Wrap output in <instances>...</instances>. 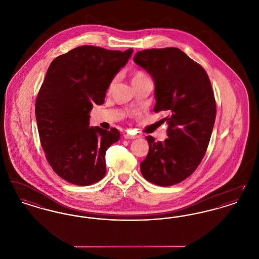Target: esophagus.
Wrapping results in <instances>:
<instances>
[{"label": "esophagus", "instance_id": "1", "mask_svg": "<svg viewBox=\"0 0 259 259\" xmlns=\"http://www.w3.org/2000/svg\"><path fill=\"white\" fill-rule=\"evenodd\" d=\"M124 138H125L126 140H134V139H137L138 137L136 135H132V134L127 133V134H125V135H124Z\"/></svg>", "mask_w": 259, "mask_h": 259}]
</instances>
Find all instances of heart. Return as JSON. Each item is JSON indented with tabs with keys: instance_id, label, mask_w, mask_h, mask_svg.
<instances>
[{
	"instance_id": "obj_1",
	"label": "heart",
	"mask_w": 259,
	"mask_h": 259,
	"mask_svg": "<svg viewBox=\"0 0 259 259\" xmlns=\"http://www.w3.org/2000/svg\"><path fill=\"white\" fill-rule=\"evenodd\" d=\"M144 78H147V75L144 74V73H142V72H135L133 75H132V83H134L136 81H138V80H141V79H144ZM115 78L114 79H112L111 80V83H110V89H111L113 85H114V83H115Z\"/></svg>"
}]
</instances>
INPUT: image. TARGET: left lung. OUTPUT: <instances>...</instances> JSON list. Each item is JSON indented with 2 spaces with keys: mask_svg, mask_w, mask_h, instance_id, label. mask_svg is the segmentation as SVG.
<instances>
[{
  "mask_svg": "<svg viewBox=\"0 0 259 259\" xmlns=\"http://www.w3.org/2000/svg\"><path fill=\"white\" fill-rule=\"evenodd\" d=\"M134 61L154 81L155 112L167 111L164 142L146 137L149 150L141 163L143 177L170 186L196 170L209 145L215 120V101L206 71L175 48L139 51Z\"/></svg>",
  "mask_w": 259,
  "mask_h": 259,
  "instance_id": "1",
  "label": "left lung"
}]
</instances>
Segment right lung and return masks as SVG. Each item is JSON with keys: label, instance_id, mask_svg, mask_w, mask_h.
Masks as SVG:
<instances>
[{"label": "right lung", "instance_id": "obj_1", "mask_svg": "<svg viewBox=\"0 0 259 259\" xmlns=\"http://www.w3.org/2000/svg\"><path fill=\"white\" fill-rule=\"evenodd\" d=\"M132 53L82 46L50 64L36 100L37 130L50 166L71 184L93 185L106 175V151L120 133L90 127L89 113L94 104H104Z\"/></svg>", "mask_w": 259, "mask_h": 259}]
</instances>
